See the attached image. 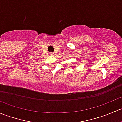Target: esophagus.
Here are the masks:
<instances>
[{
    "instance_id": "esophagus-1",
    "label": "esophagus",
    "mask_w": 122,
    "mask_h": 122,
    "mask_svg": "<svg viewBox=\"0 0 122 122\" xmlns=\"http://www.w3.org/2000/svg\"><path fill=\"white\" fill-rule=\"evenodd\" d=\"M50 55H54V54L53 53H50Z\"/></svg>"
}]
</instances>
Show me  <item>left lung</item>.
<instances>
[{
    "label": "left lung",
    "mask_w": 122,
    "mask_h": 122,
    "mask_svg": "<svg viewBox=\"0 0 122 122\" xmlns=\"http://www.w3.org/2000/svg\"><path fill=\"white\" fill-rule=\"evenodd\" d=\"M74 67V66H73V67Z\"/></svg>",
    "instance_id": "8db88e82"
}]
</instances>
